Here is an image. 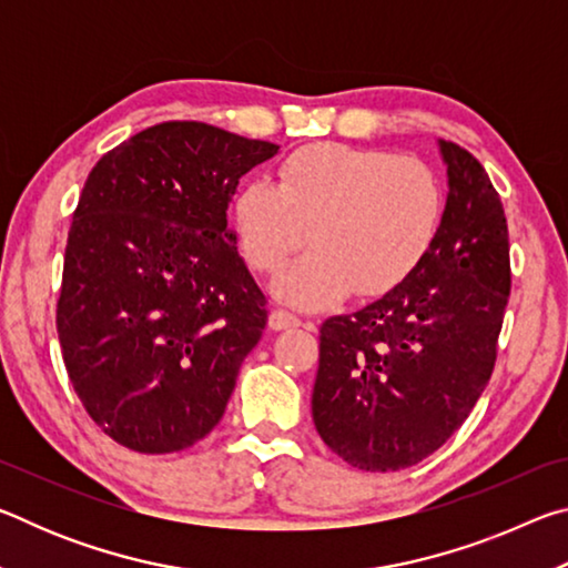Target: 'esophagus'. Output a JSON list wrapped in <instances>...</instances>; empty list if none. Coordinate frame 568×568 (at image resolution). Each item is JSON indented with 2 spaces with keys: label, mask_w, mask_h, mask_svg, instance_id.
Listing matches in <instances>:
<instances>
[{
  "label": "esophagus",
  "mask_w": 568,
  "mask_h": 568,
  "mask_svg": "<svg viewBox=\"0 0 568 568\" xmlns=\"http://www.w3.org/2000/svg\"><path fill=\"white\" fill-rule=\"evenodd\" d=\"M267 325H271L273 331H287V328H297V325H301V318H295V315L287 311H273L271 318H267Z\"/></svg>",
  "instance_id": "obj_1"
}]
</instances>
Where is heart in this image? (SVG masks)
<instances>
[{"label":"heart","mask_w":568,"mask_h":568,"mask_svg":"<svg viewBox=\"0 0 568 568\" xmlns=\"http://www.w3.org/2000/svg\"><path fill=\"white\" fill-rule=\"evenodd\" d=\"M230 217L255 273H275L311 230L313 247L275 277L273 293L323 311L355 291L393 293L418 271L444 223V187L416 158L321 142L285 158L275 185L245 182Z\"/></svg>","instance_id":"obj_1"}]
</instances>
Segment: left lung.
<instances>
[{"instance_id":"obj_1","label":"left lung","mask_w":568,"mask_h":568,"mask_svg":"<svg viewBox=\"0 0 568 568\" xmlns=\"http://www.w3.org/2000/svg\"><path fill=\"white\" fill-rule=\"evenodd\" d=\"M448 192L430 255L406 283L321 328L313 423L363 470L416 466L484 393L511 291L508 227L480 162L438 140Z\"/></svg>"}]
</instances>
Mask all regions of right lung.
Segmentation results:
<instances>
[{
	"label": "right lung",
	"instance_id": "obj_1",
	"mask_svg": "<svg viewBox=\"0 0 568 568\" xmlns=\"http://www.w3.org/2000/svg\"><path fill=\"white\" fill-rule=\"evenodd\" d=\"M277 150L205 122H162L84 182L57 333L82 406L120 446L172 454L223 418L267 323L227 205Z\"/></svg>",
	"mask_w": 568,
	"mask_h": 568
}]
</instances>
